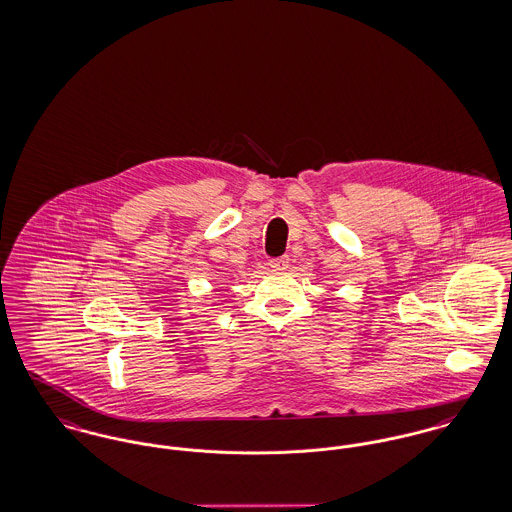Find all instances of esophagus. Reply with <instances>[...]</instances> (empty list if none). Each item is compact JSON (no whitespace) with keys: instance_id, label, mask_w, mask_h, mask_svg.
<instances>
[{"instance_id":"1","label":"esophagus","mask_w":512,"mask_h":512,"mask_svg":"<svg viewBox=\"0 0 512 512\" xmlns=\"http://www.w3.org/2000/svg\"><path fill=\"white\" fill-rule=\"evenodd\" d=\"M269 268L273 269V271H285V269L289 268V258L287 256L273 258V260H269Z\"/></svg>"}]
</instances>
